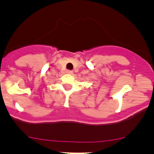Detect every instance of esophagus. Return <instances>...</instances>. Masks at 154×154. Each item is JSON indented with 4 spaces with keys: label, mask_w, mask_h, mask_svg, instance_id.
<instances>
[{
    "label": "esophagus",
    "mask_w": 154,
    "mask_h": 154,
    "mask_svg": "<svg viewBox=\"0 0 154 154\" xmlns=\"http://www.w3.org/2000/svg\"><path fill=\"white\" fill-rule=\"evenodd\" d=\"M66 73L68 74H72V71H70V70H67V71H66Z\"/></svg>",
    "instance_id": "obj_1"
}]
</instances>
